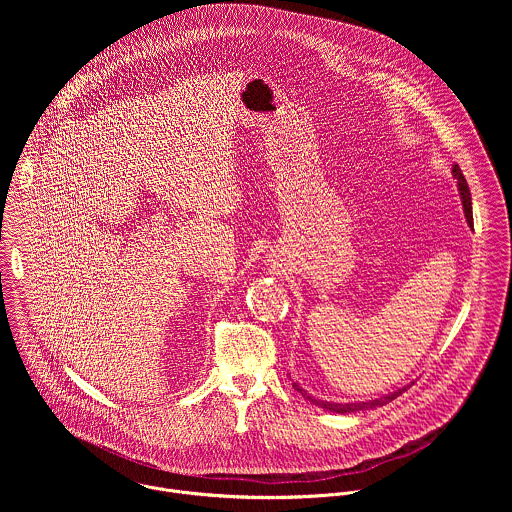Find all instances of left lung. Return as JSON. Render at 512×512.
I'll use <instances>...</instances> for the list:
<instances>
[{
	"label": "left lung",
	"mask_w": 512,
	"mask_h": 512,
	"mask_svg": "<svg viewBox=\"0 0 512 512\" xmlns=\"http://www.w3.org/2000/svg\"><path fill=\"white\" fill-rule=\"evenodd\" d=\"M451 173H453V177L457 179V187H459V195H461V203H463L465 219H467V222H469V226H473L471 193H469L467 181H465V177H463V173H461L459 165H453ZM292 384L293 388H295L297 392H301V396H303V398H307L309 402L317 404V406H319V408H323V410H329V412H337V414H349V412H359V410H368V408H378V406H384V404L392 402L394 398H398V396H400V394H402V392L408 388V386H404V388H400V390H396V392H390V394H386V396H382V398H376V400H368V402H349V404H339V402H325V400H317V398L309 396V394H307V390L299 388V384H297V382H292Z\"/></svg>",
	"instance_id": "obj_1"
}]
</instances>
